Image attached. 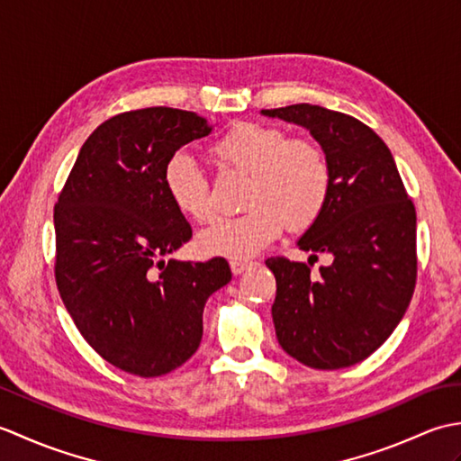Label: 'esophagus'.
<instances>
[{
    "instance_id": "esophagus-1",
    "label": "esophagus",
    "mask_w": 461,
    "mask_h": 461,
    "mask_svg": "<svg viewBox=\"0 0 461 461\" xmlns=\"http://www.w3.org/2000/svg\"><path fill=\"white\" fill-rule=\"evenodd\" d=\"M253 266H256V263H253V261H246V259H233V261L230 263V267H231V273H233V276H241L243 271L251 269Z\"/></svg>"
}]
</instances>
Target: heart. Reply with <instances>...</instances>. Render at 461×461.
Returning a JSON list of instances; mask_svg holds the SVG:
<instances>
[{"label": "heart", "instance_id": "b5f03b06", "mask_svg": "<svg viewBox=\"0 0 461 461\" xmlns=\"http://www.w3.org/2000/svg\"><path fill=\"white\" fill-rule=\"evenodd\" d=\"M223 166L249 174L248 212L213 220L195 238L202 256L249 259L276 241L285 223L305 230L322 213L330 194V166L319 144L269 124L241 122L215 142ZM164 190L182 215L205 221L212 215L210 184L192 156L176 152L162 172Z\"/></svg>", "mask_w": 461, "mask_h": 461}]
</instances>
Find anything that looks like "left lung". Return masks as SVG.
Segmentation results:
<instances>
[{"label":"left lung","instance_id":"left-lung-1","mask_svg":"<svg viewBox=\"0 0 461 461\" xmlns=\"http://www.w3.org/2000/svg\"><path fill=\"white\" fill-rule=\"evenodd\" d=\"M261 114L307 129L330 166L325 210L297 241L329 266L312 276L307 263L266 261L277 281V340L311 368L357 365L393 335L412 299L414 203L388 146L355 116L307 103Z\"/></svg>","mask_w":461,"mask_h":461}]
</instances>
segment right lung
<instances>
[{
	"label": "right lung",
	"mask_w": 461,
	"mask_h": 461,
	"mask_svg": "<svg viewBox=\"0 0 461 461\" xmlns=\"http://www.w3.org/2000/svg\"><path fill=\"white\" fill-rule=\"evenodd\" d=\"M212 129L168 106L116 114L86 139L55 205L68 315L106 362L136 376L182 366L200 347L205 301L231 281L223 258L166 261L192 228L164 190V166Z\"/></svg>",
	"instance_id": "1"
}]
</instances>
